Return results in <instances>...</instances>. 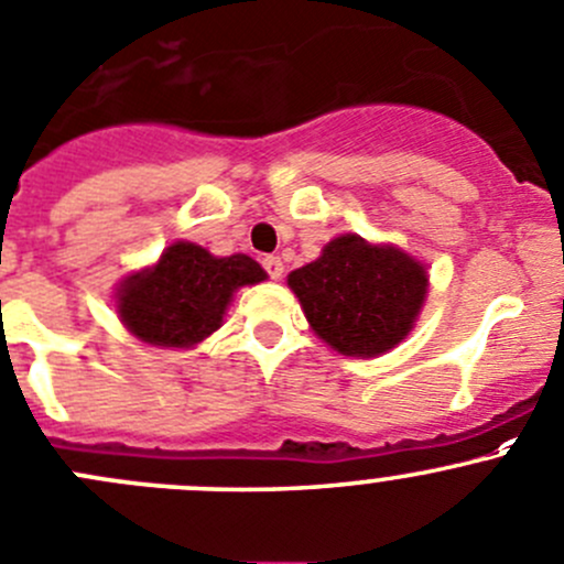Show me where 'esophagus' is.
<instances>
[{
	"label": "esophagus",
	"instance_id": "1",
	"mask_svg": "<svg viewBox=\"0 0 564 564\" xmlns=\"http://www.w3.org/2000/svg\"><path fill=\"white\" fill-rule=\"evenodd\" d=\"M261 267H264L267 275H270L272 281H278V278L283 275V261L278 259V256H267V259L261 261Z\"/></svg>",
	"mask_w": 564,
	"mask_h": 564
}]
</instances>
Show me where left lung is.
<instances>
[{
	"label": "left lung",
	"mask_w": 564,
	"mask_h": 564,
	"mask_svg": "<svg viewBox=\"0 0 564 564\" xmlns=\"http://www.w3.org/2000/svg\"><path fill=\"white\" fill-rule=\"evenodd\" d=\"M311 330L349 358L397 347L427 297V270L393 245L344 234L289 275Z\"/></svg>",
	"instance_id": "1"
}]
</instances>
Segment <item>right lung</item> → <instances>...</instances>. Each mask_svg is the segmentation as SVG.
Returning <instances> with one entry per match:
<instances>
[{
	"label": "right lung",
	"instance_id": "right-lung-1",
	"mask_svg": "<svg viewBox=\"0 0 564 564\" xmlns=\"http://www.w3.org/2000/svg\"><path fill=\"white\" fill-rule=\"evenodd\" d=\"M267 278L259 261L217 259L193 242H173L154 267L126 275L118 289L120 322L154 347H193L220 327L239 286Z\"/></svg>",
	"mask_w": 564,
	"mask_h": 564
}]
</instances>
